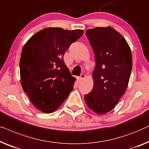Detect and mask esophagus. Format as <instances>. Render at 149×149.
Here are the masks:
<instances>
[{
  "instance_id": "obj_1",
  "label": "esophagus",
  "mask_w": 149,
  "mask_h": 149,
  "mask_svg": "<svg viewBox=\"0 0 149 149\" xmlns=\"http://www.w3.org/2000/svg\"><path fill=\"white\" fill-rule=\"evenodd\" d=\"M86 75L84 74V73H82L81 74V76H80V78H79V81H81V80H83L84 78H85Z\"/></svg>"
}]
</instances>
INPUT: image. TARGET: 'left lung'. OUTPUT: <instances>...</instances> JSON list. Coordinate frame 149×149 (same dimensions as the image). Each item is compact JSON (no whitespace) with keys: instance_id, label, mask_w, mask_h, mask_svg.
<instances>
[{"instance_id":"obj_1","label":"left lung","mask_w":149,"mask_h":149,"mask_svg":"<svg viewBox=\"0 0 149 149\" xmlns=\"http://www.w3.org/2000/svg\"><path fill=\"white\" fill-rule=\"evenodd\" d=\"M86 36L93 49L94 87L85 95L87 106L98 114L115 107L128 86L132 68V53L124 38L111 27L88 29Z\"/></svg>"}]
</instances>
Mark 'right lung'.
<instances>
[{"instance_id": "add662e5", "label": "right lung", "mask_w": 149, "mask_h": 149, "mask_svg": "<svg viewBox=\"0 0 149 149\" xmlns=\"http://www.w3.org/2000/svg\"><path fill=\"white\" fill-rule=\"evenodd\" d=\"M83 34L81 29L45 28L23 46L19 63L21 85L32 103L44 113L54 111L73 89L76 79L63 56Z\"/></svg>"}]
</instances>
